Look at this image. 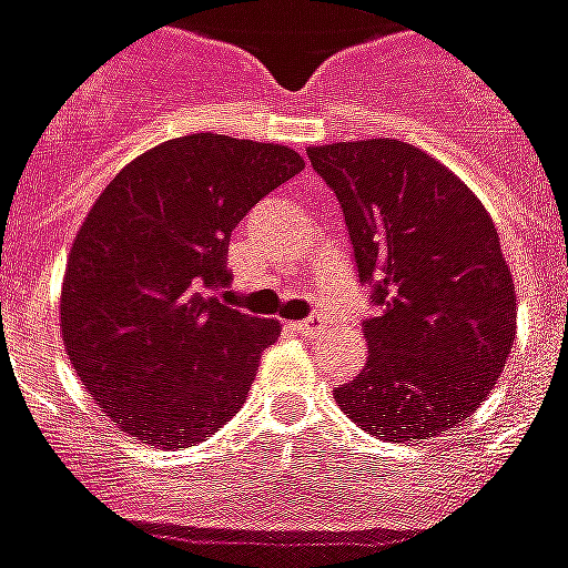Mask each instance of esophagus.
<instances>
[{"mask_svg":"<svg viewBox=\"0 0 568 568\" xmlns=\"http://www.w3.org/2000/svg\"><path fill=\"white\" fill-rule=\"evenodd\" d=\"M290 327H293L298 336H316L318 331L325 327V316H322V313H313L311 318H304V322H293Z\"/></svg>","mask_w":568,"mask_h":568,"instance_id":"34e87169","label":"esophagus"}]
</instances>
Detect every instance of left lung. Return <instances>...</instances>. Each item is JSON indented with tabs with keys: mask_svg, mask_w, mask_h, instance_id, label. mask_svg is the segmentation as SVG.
<instances>
[{
	"mask_svg": "<svg viewBox=\"0 0 568 568\" xmlns=\"http://www.w3.org/2000/svg\"><path fill=\"white\" fill-rule=\"evenodd\" d=\"M342 205L363 284V372L334 392L383 442L462 426L490 395L517 336V293L494 220L456 173L397 139L307 150Z\"/></svg>",
	"mask_w": 568,
	"mask_h": 568,
	"instance_id": "left-lung-1",
	"label": "left lung"
}]
</instances>
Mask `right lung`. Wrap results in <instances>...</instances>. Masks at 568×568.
Listing matches in <instances>:
<instances>
[{
    "label": "right lung",
    "instance_id": "right-lung-1",
    "mask_svg": "<svg viewBox=\"0 0 568 568\" xmlns=\"http://www.w3.org/2000/svg\"><path fill=\"white\" fill-rule=\"evenodd\" d=\"M302 168L284 144L182 135L133 159L87 214L65 261L63 345L135 442L194 447L243 406L281 322L223 304L229 241Z\"/></svg>",
    "mask_w": 568,
    "mask_h": 568
}]
</instances>
